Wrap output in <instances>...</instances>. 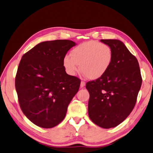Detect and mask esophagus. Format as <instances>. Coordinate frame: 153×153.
<instances>
[{"mask_svg":"<svg viewBox=\"0 0 153 153\" xmlns=\"http://www.w3.org/2000/svg\"><path fill=\"white\" fill-rule=\"evenodd\" d=\"M85 85V82H83V81H82V82H81V84H80L81 88H84Z\"/></svg>","mask_w":153,"mask_h":153,"instance_id":"1","label":"esophagus"}]
</instances>
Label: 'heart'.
I'll use <instances>...</instances> for the list:
<instances>
[{"label": "heart", "instance_id": "heart-1", "mask_svg": "<svg viewBox=\"0 0 153 153\" xmlns=\"http://www.w3.org/2000/svg\"><path fill=\"white\" fill-rule=\"evenodd\" d=\"M113 61V52L108 45L97 41H88L71 50V55H65L64 65L67 73L76 75L79 70L89 79H97L104 76Z\"/></svg>", "mask_w": 153, "mask_h": 153}]
</instances>
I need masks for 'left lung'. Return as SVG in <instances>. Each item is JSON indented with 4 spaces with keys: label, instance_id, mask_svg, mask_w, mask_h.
<instances>
[{
    "label": "left lung",
    "instance_id": "obj_1",
    "mask_svg": "<svg viewBox=\"0 0 153 153\" xmlns=\"http://www.w3.org/2000/svg\"><path fill=\"white\" fill-rule=\"evenodd\" d=\"M113 52V61L106 74L86 83L89 93L88 114L104 128L117 126L132 111L142 84L139 62L123 42L101 40Z\"/></svg>",
    "mask_w": 153,
    "mask_h": 153
}]
</instances>
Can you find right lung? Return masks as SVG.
Wrapping results in <instances>:
<instances>
[{
    "mask_svg": "<svg viewBox=\"0 0 153 153\" xmlns=\"http://www.w3.org/2000/svg\"><path fill=\"white\" fill-rule=\"evenodd\" d=\"M68 40L46 41L22 57L15 87L20 108L33 123L52 128L64 120L81 81L67 74L64 58L76 46Z\"/></svg>",
    "mask_w": 153,
    "mask_h": 153,
    "instance_id": "obj_1",
    "label": "right lung"
}]
</instances>
